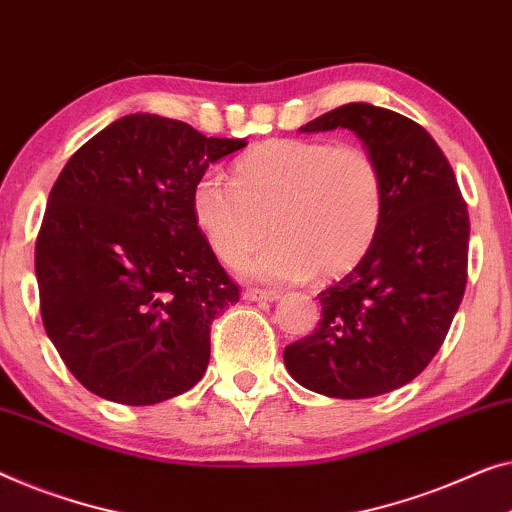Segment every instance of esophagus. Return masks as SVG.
<instances>
[{
	"label": "esophagus",
	"mask_w": 512,
	"mask_h": 512,
	"mask_svg": "<svg viewBox=\"0 0 512 512\" xmlns=\"http://www.w3.org/2000/svg\"><path fill=\"white\" fill-rule=\"evenodd\" d=\"M242 298L247 302H274V300H279V293L277 291H261V288H247V291L242 293Z\"/></svg>",
	"instance_id": "obj_1"
}]
</instances>
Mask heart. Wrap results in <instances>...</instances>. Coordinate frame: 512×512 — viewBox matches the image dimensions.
Returning <instances> with one entry per match:
<instances>
[{
	"label": "heart",
	"mask_w": 512,
	"mask_h": 512,
	"mask_svg": "<svg viewBox=\"0 0 512 512\" xmlns=\"http://www.w3.org/2000/svg\"><path fill=\"white\" fill-rule=\"evenodd\" d=\"M385 187L379 161L360 145L274 138L235 161L233 180L198 177L191 210L221 263H240L265 233L274 240L244 265L261 281H300L353 270L379 235Z\"/></svg>",
	"instance_id": "1"
}]
</instances>
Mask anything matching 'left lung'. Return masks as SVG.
Returning a JSON list of instances; mask_svg holds the SVG:
<instances>
[{
    "label": "left lung",
    "instance_id": "1",
    "mask_svg": "<svg viewBox=\"0 0 512 512\" xmlns=\"http://www.w3.org/2000/svg\"><path fill=\"white\" fill-rule=\"evenodd\" d=\"M348 129L379 161L385 207L367 256L318 293L321 321L284 348L302 388L337 399L397 390L446 339L466 288L469 210L436 140L409 117L346 103L302 133Z\"/></svg>",
    "mask_w": 512,
    "mask_h": 512
}]
</instances>
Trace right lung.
<instances>
[{"label":"right lung","mask_w":512,"mask_h":512,"mask_svg":"<svg viewBox=\"0 0 512 512\" xmlns=\"http://www.w3.org/2000/svg\"><path fill=\"white\" fill-rule=\"evenodd\" d=\"M244 145L136 113L66 161L34 268L43 328L94 395L150 406L203 379L210 325L240 300V288L198 228L191 191Z\"/></svg>","instance_id":"add662e5"}]
</instances>
